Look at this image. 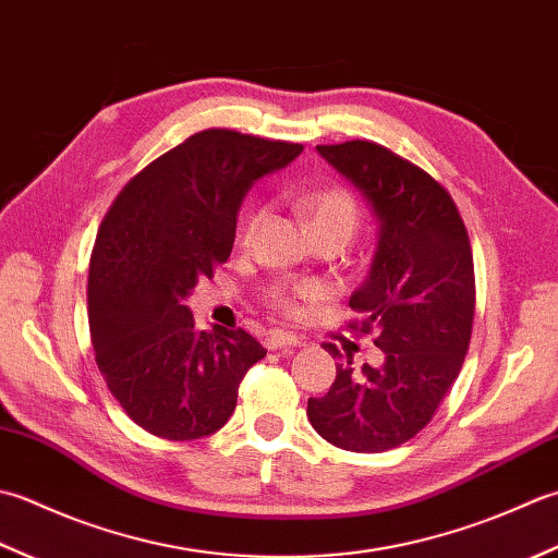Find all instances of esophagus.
Segmentation results:
<instances>
[{
	"mask_svg": "<svg viewBox=\"0 0 558 558\" xmlns=\"http://www.w3.org/2000/svg\"><path fill=\"white\" fill-rule=\"evenodd\" d=\"M301 339L291 335V332H281V329H275V332H269L265 339V347L267 349H289V347H299Z\"/></svg>",
	"mask_w": 558,
	"mask_h": 558,
	"instance_id": "obj_1",
	"label": "esophagus"
}]
</instances>
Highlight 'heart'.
<instances>
[{
  "label": "heart",
  "mask_w": 558,
  "mask_h": 558,
  "mask_svg": "<svg viewBox=\"0 0 558 558\" xmlns=\"http://www.w3.org/2000/svg\"><path fill=\"white\" fill-rule=\"evenodd\" d=\"M301 209L305 214V219H308L313 233L342 231L347 238H351L359 226V204L354 195L342 187H327L313 192V195L301 199ZM265 209H257L247 216L241 233L245 245L255 241L265 223ZM317 295H320V289H317L315 283H295V287H279L271 291V303L287 315H299L303 311V303L315 301Z\"/></svg>",
  "instance_id": "obj_1"
}]
</instances>
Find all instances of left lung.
<instances>
[{
  "mask_svg": "<svg viewBox=\"0 0 558 558\" xmlns=\"http://www.w3.org/2000/svg\"><path fill=\"white\" fill-rule=\"evenodd\" d=\"M354 185L378 221L366 281L351 293L359 315L349 329L375 335L380 366L323 344L337 359V378L308 400V418L327 442L354 452H383L414 438L434 418L460 375L474 323L470 235L448 190L426 170L385 146L354 140L317 146Z\"/></svg>",
  "mask_w": 558,
  "mask_h": 558,
  "instance_id": "left-lung-1",
  "label": "left lung"
}]
</instances>
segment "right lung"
<instances>
[{
	"instance_id": "add662e5",
	"label": "right lung",
	"mask_w": 558,
	"mask_h": 558,
	"mask_svg": "<svg viewBox=\"0 0 558 558\" xmlns=\"http://www.w3.org/2000/svg\"><path fill=\"white\" fill-rule=\"evenodd\" d=\"M301 144L204 130L136 173L90 253L88 327L98 371L136 426L168 440L211 436L267 349L245 329L197 332L183 301L229 259L238 209L255 180Z\"/></svg>"
}]
</instances>
